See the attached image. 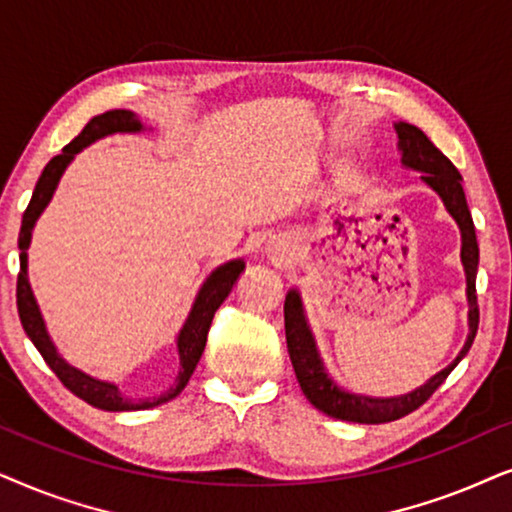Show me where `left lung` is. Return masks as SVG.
I'll return each mask as SVG.
<instances>
[{"label":"left lung","mask_w":512,"mask_h":512,"mask_svg":"<svg viewBox=\"0 0 512 512\" xmlns=\"http://www.w3.org/2000/svg\"><path fill=\"white\" fill-rule=\"evenodd\" d=\"M395 133H398V152L400 163L405 168L417 170L421 173L424 185L433 189L445 203V210L452 215L456 227L461 231V264L466 271V299H468V337L463 349L459 351L452 363L445 370L433 374L426 384H421L410 393L391 395V398H372L365 393L346 391L339 386L335 379L330 377L327 367L320 358V351L316 346V337H313L309 318H306L304 302L299 290H288L285 295V339H288V353L295 367L297 381L302 386V393L306 400L320 410L327 417H335L342 421H353V424H388L405 414H410L426 403L431 395L438 391V386L449 377V372L466 358L470 346H473L475 332H478V297H475V276H478V238H475L473 217H470L466 194L461 187V175L454 168V163L426 138L424 131L417 126L398 121L393 124Z\"/></svg>","instance_id":"8db88e82"}]
</instances>
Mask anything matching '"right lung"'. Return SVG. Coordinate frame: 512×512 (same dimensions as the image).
Masks as SVG:
<instances>
[{
  "instance_id": "add662e5",
  "label": "right lung",
  "mask_w": 512,
  "mask_h": 512,
  "mask_svg": "<svg viewBox=\"0 0 512 512\" xmlns=\"http://www.w3.org/2000/svg\"><path fill=\"white\" fill-rule=\"evenodd\" d=\"M147 131L142 126V121L135 117L131 109H109L105 114H98L84 126L77 138H74L70 145L63 149V154L53 156V159L46 163L42 170V177L37 180V187H34L30 206H27L23 215V224H20L18 234V248H20V274H18V288H16V299H18V316L20 323H23L25 335L32 339V344L37 346V351L42 353L46 365L56 372V377L63 381V384L70 388V391L77 395V398L86 400L88 405L98 407V410L105 412H138V410H152V407H159L168 400H173L175 395L182 393V388L187 386L189 377H192L196 365H199L201 353L206 349V339L210 323H213L215 311L220 309V304L229 297L231 288H234L238 276L243 274L245 262L243 260H229L220 264V267L210 271V276L203 281V285L196 292L192 309H189L185 323H182L180 332L175 337V349H177V374L175 381L170 384L166 391L154 395V398H126L124 393L119 391V386L114 381H105L98 377H91L79 367L67 363V360L60 356L56 344L46 330L42 309H39L37 299H34L30 278H27V248L32 243V231L34 224H37L39 217L49 206L53 194H56L58 182L67 166L74 161L81 149H86L93 142H98L107 135L114 133H142Z\"/></svg>"
}]
</instances>
